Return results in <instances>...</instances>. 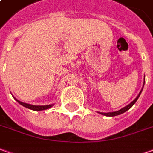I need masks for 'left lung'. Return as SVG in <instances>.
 Instances as JSON below:
<instances>
[{
  "mask_svg": "<svg viewBox=\"0 0 153 153\" xmlns=\"http://www.w3.org/2000/svg\"><path fill=\"white\" fill-rule=\"evenodd\" d=\"M144 82H145V78H144ZM143 86H144V83H143ZM143 88H142V90L140 91V93H138V97L135 98L133 102H132L131 103H129L128 106H125L124 108H122V109L119 110V111H113V112H108V113H104V112H98L100 113V114H102V115H106V116H115V115H120V114H122V113L125 112V111H127L128 110H129L130 108H131L132 106H134V104L136 102H137V100H138V98L139 97V96H140V94H141L142 91H143Z\"/></svg>",
  "mask_w": 153,
  "mask_h": 153,
  "instance_id": "1",
  "label": "left lung"
}]
</instances>
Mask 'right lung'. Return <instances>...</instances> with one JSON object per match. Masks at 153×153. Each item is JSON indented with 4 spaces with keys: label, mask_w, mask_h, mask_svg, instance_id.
Returning a JSON list of instances; mask_svg holds the SVG:
<instances>
[{
    "label": "right lung",
    "mask_w": 153,
    "mask_h": 153,
    "mask_svg": "<svg viewBox=\"0 0 153 153\" xmlns=\"http://www.w3.org/2000/svg\"><path fill=\"white\" fill-rule=\"evenodd\" d=\"M15 98V97H14ZM17 102H18L20 105H22L23 106H25L26 108H28V109L33 110V111H43V110H47L51 108V106H53V104H51V105H47V106H35V105H31V104H28V103L22 102L20 101H19L16 98H15Z\"/></svg>",
    "instance_id": "obj_1"
}]
</instances>
